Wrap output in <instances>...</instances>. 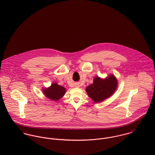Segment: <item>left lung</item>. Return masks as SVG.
Returning a JSON list of instances; mask_svg holds the SVG:
<instances>
[{
  "instance_id": "obj_1",
  "label": "left lung",
  "mask_w": 155,
  "mask_h": 155,
  "mask_svg": "<svg viewBox=\"0 0 155 155\" xmlns=\"http://www.w3.org/2000/svg\"><path fill=\"white\" fill-rule=\"evenodd\" d=\"M117 87V81L115 76L110 74L103 79L98 76L94 79L93 84L87 87L89 97L95 103H99L110 97Z\"/></svg>"
}]
</instances>
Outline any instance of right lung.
Masks as SVG:
<instances>
[{
	"label": "right lung",
	"mask_w": 155,
	"mask_h": 155,
	"mask_svg": "<svg viewBox=\"0 0 155 155\" xmlns=\"http://www.w3.org/2000/svg\"><path fill=\"white\" fill-rule=\"evenodd\" d=\"M42 90L45 95L53 101L60 100L64 95L66 91L65 88L58 85L55 82L52 84L51 87L47 88H44Z\"/></svg>",
	"instance_id": "1"
}]
</instances>
